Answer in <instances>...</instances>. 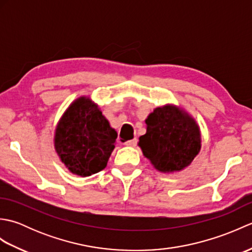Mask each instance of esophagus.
<instances>
[{
	"label": "esophagus",
	"mask_w": 252,
	"mask_h": 252,
	"mask_svg": "<svg viewBox=\"0 0 252 252\" xmlns=\"http://www.w3.org/2000/svg\"><path fill=\"white\" fill-rule=\"evenodd\" d=\"M136 144H137L136 138H133V140L125 142V145L126 146H136Z\"/></svg>",
	"instance_id": "34e87169"
}]
</instances>
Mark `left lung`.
Returning <instances> with one entry per match:
<instances>
[{
    "label": "left lung",
    "instance_id": "left-lung-1",
    "mask_svg": "<svg viewBox=\"0 0 252 252\" xmlns=\"http://www.w3.org/2000/svg\"><path fill=\"white\" fill-rule=\"evenodd\" d=\"M146 134L138 145L144 156L161 172L180 171L189 165L201 148L199 127L183 110L158 107L147 117Z\"/></svg>",
    "mask_w": 252,
    "mask_h": 252
}]
</instances>
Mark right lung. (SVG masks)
<instances>
[{"label":"right lung","instance_id":"right-lung-1","mask_svg":"<svg viewBox=\"0 0 252 252\" xmlns=\"http://www.w3.org/2000/svg\"><path fill=\"white\" fill-rule=\"evenodd\" d=\"M117 132L97 106L80 97L63 114L55 132V149L70 172L90 176L105 169Z\"/></svg>","mask_w":252,"mask_h":252}]
</instances>
